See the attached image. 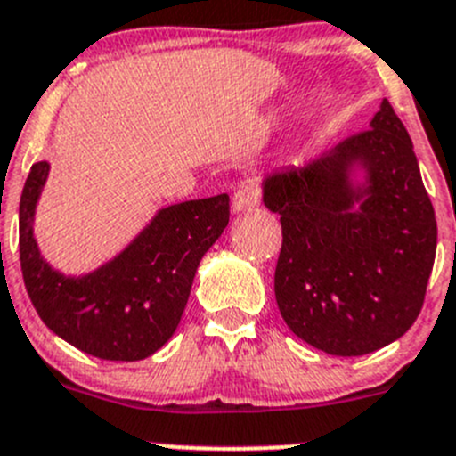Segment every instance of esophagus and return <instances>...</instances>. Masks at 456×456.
I'll list each match as a JSON object with an SVG mask.
<instances>
[{
  "label": "esophagus",
  "mask_w": 456,
  "mask_h": 456,
  "mask_svg": "<svg viewBox=\"0 0 456 456\" xmlns=\"http://www.w3.org/2000/svg\"><path fill=\"white\" fill-rule=\"evenodd\" d=\"M260 198H263V189L254 180H247L233 193V209L236 211H251L260 205Z\"/></svg>",
  "instance_id": "esophagus-1"
}]
</instances>
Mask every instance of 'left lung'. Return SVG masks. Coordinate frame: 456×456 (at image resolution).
Here are the masks:
<instances>
[{"label": "left lung", "mask_w": 456, "mask_h": 456, "mask_svg": "<svg viewBox=\"0 0 456 456\" xmlns=\"http://www.w3.org/2000/svg\"><path fill=\"white\" fill-rule=\"evenodd\" d=\"M354 159L370 174L363 201L345 178ZM354 200L362 205L352 210ZM265 205L281 216L273 291L298 338L327 354L363 356L414 325L435 265L436 220L390 102L368 129L298 174L269 178Z\"/></svg>", "instance_id": "1"}]
</instances>
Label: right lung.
Listing matches in <instances>:
<instances>
[{
    "instance_id": "right-lung-1",
    "label": "right lung",
    "mask_w": 456,
    "mask_h": 456,
    "mask_svg": "<svg viewBox=\"0 0 456 456\" xmlns=\"http://www.w3.org/2000/svg\"><path fill=\"white\" fill-rule=\"evenodd\" d=\"M48 165L35 162L20 200V263L30 303L48 330L104 361H142L178 327L202 256L229 223V196L162 209L118 258L82 278L39 258L33 220Z\"/></svg>"
}]
</instances>
